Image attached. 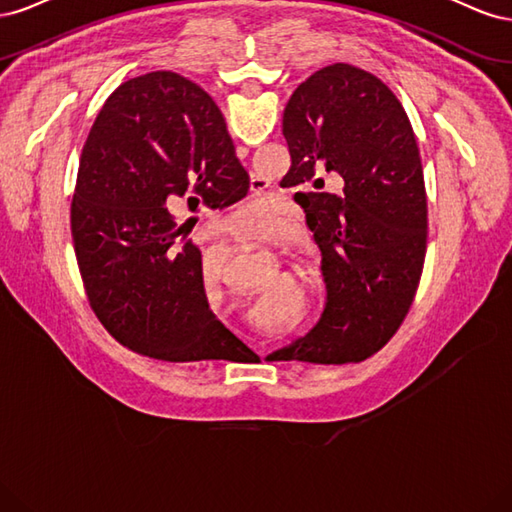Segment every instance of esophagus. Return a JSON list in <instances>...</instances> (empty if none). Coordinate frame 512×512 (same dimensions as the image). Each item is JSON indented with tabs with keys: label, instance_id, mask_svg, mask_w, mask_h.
<instances>
[{
	"label": "esophagus",
	"instance_id": "obj_1",
	"mask_svg": "<svg viewBox=\"0 0 512 512\" xmlns=\"http://www.w3.org/2000/svg\"><path fill=\"white\" fill-rule=\"evenodd\" d=\"M230 235L232 237H235L239 243H247V245H250L252 243V239L250 237H247V235H243V232H239V230H230Z\"/></svg>",
	"mask_w": 512,
	"mask_h": 512
}]
</instances>
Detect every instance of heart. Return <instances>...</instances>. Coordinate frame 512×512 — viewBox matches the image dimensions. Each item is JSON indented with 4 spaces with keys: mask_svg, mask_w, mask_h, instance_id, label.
I'll return each instance as SVG.
<instances>
[{
    "mask_svg": "<svg viewBox=\"0 0 512 512\" xmlns=\"http://www.w3.org/2000/svg\"><path fill=\"white\" fill-rule=\"evenodd\" d=\"M277 222V213L271 200H250L241 209V224L254 232H265Z\"/></svg>",
    "mask_w": 512,
    "mask_h": 512,
    "instance_id": "heart-1",
    "label": "heart"
}]
</instances>
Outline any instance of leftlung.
I'll return each instance as SVG.
<instances>
[{
  "mask_svg": "<svg viewBox=\"0 0 512 512\" xmlns=\"http://www.w3.org/2000/svg\"><path fill=\"white\" fill-rule=\"evenodd\" d=\"M282 132L286 185L329 173L342 194L297 192L322 252L327 305L316 327L277 350L286 361L359 363L404 322L427 247L423 166L404 106L378 76L350 64L314 72L290 96Z\"/></svg>",
  "mask_w": 512,
  "mask_h": 512,
  "instance_id": "obj_1",
  "label": "left lung"
}]
</instances>
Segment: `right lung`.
Segmentation results:
<instances>
[{"label":"right lung","mask_w":512,"mask_h":512,"mask_svg":"<svg viewBox=\"0 0 512 512\" xmlns=\"http://www.w3.org/2000/svg\"><path fill=\"white\" fill-rule=\"evenodd\" d=\"M250 190L226 121L177 72L119 85L81 153L70 224L91 309L119 344L160 361L254 352L211 312L203 258L168 209H224Z\"/></svg>","instance_id":"1"}]
</instances>
